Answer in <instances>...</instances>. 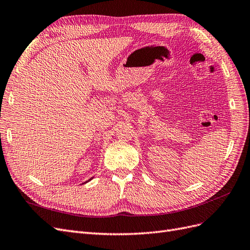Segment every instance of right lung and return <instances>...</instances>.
I'll use <instances>...</instances> for the list:
<instances>
[{"mask_svg": "<svg viewBox=\"0 0 250 250\" xmlns=\"http://www.w3.org/2000/svg\"><path fill=\"white\" fill-rule=\"evenodd\" d=\"M93 178H94V177H92V178H89L88 180H86V181H85V183H83V184H86V183H88V181H90V180H92Z\"/></svg>", "mask_w": 250, "mask_h": 250, "instance_id": "right-lung-1", "label": "right lung"}]
</instances>
